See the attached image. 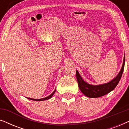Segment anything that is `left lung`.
<instances>
[{
    "instance_id": "left-lung-1",
    "label": "left lung",
    "mask_w": 129,
    "mask_h": 129,
    "mask_svg": "<svg viewBox=\"0 0 129 129\" xmlns=\"http://www.w3.org/2000/svg\"><path fill=\"white\" fill-rule=\"evenodd\" d=\"M124 62H125V56L124 57V60L122 68H121L119 73L114 79H113L110 82L107 83L100 84V85L93 86L87 83L83 80L82 77L79 75V72L76 70V78L78 82V85L80 91L83 94L88 98H99V97L103 96L104 95L107 94L111 91H112L114 88L116 87L117 84L119 83L120 80L121 76H122L123 70L124 68Z\"/></svg>"
}]
</instances>
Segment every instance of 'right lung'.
<instances>
[{
  "label": "right lung",
  "mask_w": 129,
  "mask_h": 129,
  "mask_svg": "<svg viewBox=\"0 0 129 129\" xmlns=\"http://www.w3.org/2000/svg\"><path fill=\"white\" fill-rule=\"evenodd\" d=\"M56 90H54V91L53 92L52 94L50 95H49V96L46 97V98H43V99H31V98H28L29 99H30V100H35V101H43V100H48L49 99H50L53 96V95L54 94V92H55Z\"/></svg>",
  "instance_id": "1"
}]
</instances>
